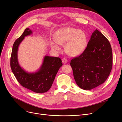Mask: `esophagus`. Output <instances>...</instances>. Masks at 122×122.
<instances>
[{"label": "esophagus", "mask_w": 122, "mask_h": 122, "mask_svg": "<svg viewBox=\"0 0 122 122\" xmlns=\"http://www.w3.org/2000/svg\"><path fill=\"white\" fill-rule=\"evenodd\" d=\"M67 61H68V60H67V59L66 58L64 57V58H62V62H64V64L67 63Z\"/></svg>", "instance_id": "34e87169"}]
</instances>
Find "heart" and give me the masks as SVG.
<instances>
[{"label":"heart","mask_w":122,"mask_h":122,"mask_svg":"<svg viewBox=\"0 0 122 122\" xmlns=\"http://www.w3.org/2000/svg\"><path fill=\"white\" fill-rule=\"evenodd\" d=\"M55 42H51L52 48L58 51V44L65 46V52L70 56H74L82 53L87 45V38L83 31L73 27L60 29L54 36Z\"/></svg>","instance_id":"obj_1"}]
</instances>
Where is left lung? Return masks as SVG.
<instances>
[{"label": "left lung", "mask_w": 122, "mask_h": 122, "mask_svg": "<svg viewBox=\"0 0 122 122\" xmlns=\"http://www.w3.org/2000/svg\"><path fill=\"white\" fill-rule=\"evenodd\" d=\"M76 84L83 90H90L104 83L111 72L112 52L108 40L96 29L86 48L70 62Z\"/></svg>", "instance_id": "obj_1"}]
</instances>
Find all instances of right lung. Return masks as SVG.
Instances as JSON below:
<instances>
[{
	"instance_id": "add662e5",
	"label": "right lung",
	"mask_w": 122,
	"mask_h": 122,
	"mask_svg": "<svg viewBox=\"0 0 122 122\" xmlns=\"http://www.w3.org/2000/svg\"><path fill=\"white\" fill-rule=\"evenodd\" d=\"M31 34L30 29H25L22 35L14 42L10 57V68L22 86L35 93H45L52 86L55 76L62 64L60 57L45 56L38 72L28 73L22 68L18 61V47L25 36Z\"/></svg>"
}]
</instances>
